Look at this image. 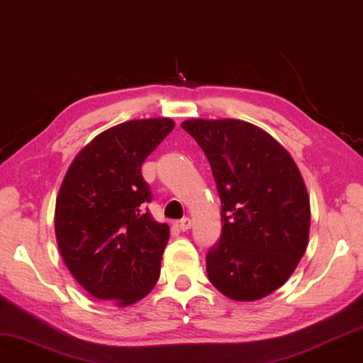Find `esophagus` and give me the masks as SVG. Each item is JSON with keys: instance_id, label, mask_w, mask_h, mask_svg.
<instances>
[{"instance_id": "esophagus-1", "label": "esophagus", "mask_w": 363, "mask_h": 363, "mask_svg": "<svg viewBox=\"0 0 363 363\" xmlns=\"http://www.w3.org/2000/svg\"><path fill=\"white\" fill-rule=\"evenodd\" d=\"M177 228L181 229V231H187V229H191V219L189 218H182L181 221L177 223Z\"/></svg>"}]
</instances>
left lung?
<instances>
[{
  "mask_svg": "<svg viewBox=\"0 0 363 363\" xmlns=\"http://www.w3.org/2000/svg\"><path fill=\"white\" fill-rule=\"evenodd\" d=\"M206 157L221 199V238L206 272L236 301L268 296L305 255L310 199L295 160L259 127L235 118L181 123Z\"/></svg>",
  "mask_w": 363,
  "mask_h": 363,
  "instance_id": "left-lung-1",
  "label": "left lung"
}]
</instances>
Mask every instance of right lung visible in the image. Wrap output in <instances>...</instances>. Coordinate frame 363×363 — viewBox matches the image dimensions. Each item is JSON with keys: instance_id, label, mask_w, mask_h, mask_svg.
<instances>
[{"instance_id": "obj_1", "label": "right lung", "mask_w": 363, "mask_h": 363, "mask_svg": "<svg viewBox=\"0 0 363 363\" xmlns=\"http://www.w3.org/2000/svg\"><path fill=\"white\" fill-rule=\"evenodd\" d=\"M172 128L164 117L118 123L85 145L63 179L55 206L60 253L99 300L132 305L157 283L171 231L145 208L152 194L140 167Z\"/></svg>"}]
</instances>
